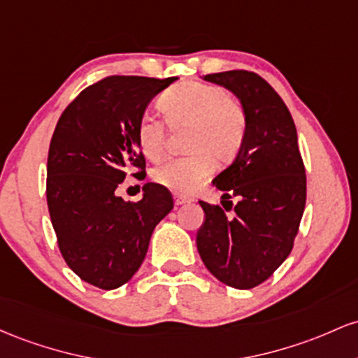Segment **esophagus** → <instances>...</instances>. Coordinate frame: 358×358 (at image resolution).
<instances>
[{
    "mask_svg": "<svg viewBox=\"0 0 358 358\" xmlns=\"http://www.w3.org/2000/svg\"><path fill=\"white\" fill-rule=\"evenodd\" d=\"M189 201H191V198H187V196L179 194V192H174L176 206H180V204H186V203H189Z\"/></svg>",
    "mask_w": 358,
    "mask_h": 358,
    "instance_id": "1",
    "label": "esophagus"
}]
</instances>
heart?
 <instances>
[{"mask_svg":"<svg viewBox=\"0 0 358 358\" xmlns=\"http://www.w3.org/2000/svg\"><path fill=\"white\" fill-rule=\"evenodd\" d=\"M159 110L172 130L187 128L184 157L164 160L152 179L178 192H192L215 172V159L230 162L243 145L247 116L243 106L222 86L186 81L160 96ZM136 142L148 159H157L166 145V127L152 115L136 125Z\"/></svg>","mask_w":358,"mask_h":358,"instance_id":"b5f03b06","label":"heart"}]
</instances>
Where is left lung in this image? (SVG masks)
I'll return each mask as SVG.
<instances>
[{"label": "left lung", "mask_w": 358, "mask_h": 358, "mask_svg": "<svg viewBox=\"0 0 358 358\" xmlns=\"http://www.w3.org/2000/svg\"><path fill=\"white\" fill-rule=\"evenodd\" d=\"M235 92L247 116L243 145L213 184L223 191L218 204L199 201L203 227L196 236L204 266L235 289H252L275 272L291 254L306 204V171L298 131L286 103L252 71L204 76ZM234 210L231 217L226 211Z\"/></svg>", "instance_id": "1"}]
</instances>
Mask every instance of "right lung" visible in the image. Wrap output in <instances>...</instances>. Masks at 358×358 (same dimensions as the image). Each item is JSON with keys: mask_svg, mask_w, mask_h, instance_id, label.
Returning a JSON list of instances; mask_svg holds the SVG:
<instances>
[{"mask_svg": "<svg viewBox=\"0 0 358 358\" xmlns=\"http://www.w3.org/2000/svg\"><path fill=\"white\" fill-rule=\"evenodd\" d=\"M176 78L108 76L60 115L47 160V204L66 264L91 286L116 289L145 259L154 228L174 208L171 191L143 184L127 203L116 187L128 172L145 174L136 125L147 104ZM137 172L135 173L134 171Z\"/></svg>", "mask_w": 358, "mask_h": 358, "instance_id": "obj_1", "label": "right lung"}]
</instances>
